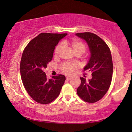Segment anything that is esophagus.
Returning a JSON list of instances; mask_svg holds the SVG:
<instances>
[{"mask_svg": "<svg viewBox=\"0 0 132 132\" xmlns=\"http://www.w3.org/2000/svg\"><path fill=\"white\" fill-rule=\"evenodd\" d=\"M71 79H72V78H71V77H66V79H67V80H70Z\"/></svg>", "mask_w": 132, "mask_h": 132, "instance_id": "esophagus-1", "label": "esophagus"}]
</instances>
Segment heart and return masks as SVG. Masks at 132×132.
<instances>
[{"instance_id": "heart-1", "label": "heart", "mask_w": 132, "mask_h": 132, "mask_svg": "<svg viewBox=\"0 0 132 132\" xmlns=\"http://www.w3.org/2000/svg\"><path fill=\"white\" fill-rule=\"evenodd\" d=\"M68 46L71 48L76 55H81L84 53L86 50V47L85 44L82 41L76 39H65L61 43L56 47L54 50V56L57 57L62 50V46ZM77 67L76 65L71 64L69 62H64L61 65V70L62 73L67 75H70L76 68Z\"/></svg>"}]
</instances>
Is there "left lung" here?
I'll use <instances>...</instances> for the list:
<instances>
[{
	"label": "left lung",
	"instance_id": "obj_1",
	"mask_svg": "<svg viewBox=\"0 0 132 132\" xmlns=\"http://www.w3.org/2000/svg\"><path fill=\"white\" fill-rule=\"evenodd\" d=\"M76 35L88 43L91 57L84 71L92 73V79L88 82L80 77L81 84L77 89V93L84 102L93 103L103 97L111 85L113 73L111 50L107 44L96 34L84 32Z\"/></svg>",
	"mask_w": 132,
	"mask_h": 132
}]
</instances>
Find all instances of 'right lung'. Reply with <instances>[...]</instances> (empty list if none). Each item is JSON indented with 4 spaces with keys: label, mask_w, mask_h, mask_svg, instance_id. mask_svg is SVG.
I'll return each instance as SVG.
<instances>
[{
    "label": "right lung",
    "mask_w": 132,
    "mask_h": 132,
    "mask_svg": "<svg viewBox=\"0 0 132 132\" xmlns=\"http://www.w3.org/2000/svg\"><path fill=\"white\" fill-rule=\"evenodd\" d=\"M67 34L41 33L32 39L23 50L20 61L23 84L30 97L46 104L58 97L65 80L62 75L47 79L44 71L52 60L55 46Z\"/></svg>",
    "instance_id": "obj_1"
}]
</instances>
